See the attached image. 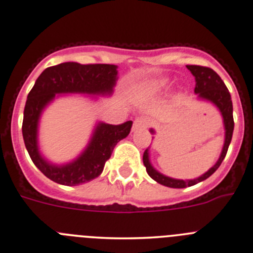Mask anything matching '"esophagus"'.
I'll return each instance as SVG.
<instances>
[{"label":"esophagus","mask_w":253,"mask_h":253,"mask_svg":"<svg viewBox=\"0 0 253 253\" xmlns=\"http://www.w3.org/2000/svg\"><path fill=\"white\" fill-rule=\"evenodd\" d=\"M149 119L146 117H140L136 118L134 121V124H132V131H136V130L141 129H147L149 126Z\"/></svg>","instance_id":"34e87169"}]
</instances>
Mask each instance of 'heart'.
<instances>
[{"label": "heart", "mask_w": 253, "mask_h": 253, "mask_svg": "<svg viewBox=\"0 0 253 253\" xmlns=\"http://www.w3.org/2000/svg\"><path fill=\"white\" fill-rule=\"evenodd\" d=\"M171 84V81L167 78H158L154 79V80H150L148 84H144L142 87L141 93L147 98H152V96L159 95L161 93L165 92Z\"/></svg>", "instance_id": "b5f03b06"}]
</instances>
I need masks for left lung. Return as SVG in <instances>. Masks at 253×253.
<instances>
[{
  "label": "left lung",
  "instance_id": "obj_1",
  "mask_svg": "<svg viewBox=\"0 0 253 253\" xmlns=\"http://www.w3.org/2000/svg\"><path fill=\"white\" fill-rule=\"evenodd\" d=\"M186 68L195 76V94H197L198 100L211 103L214 106L217 107L221 116H222L223 126H225V142H223V147L222 150H221L220 157H218L214 166L211 167L202 175L194 178V179H177V178L169 177V175H165L163 173H160L157 169H154V166L150 163L149 148H147L146 152L143 153V164L146 166L148 175L157 183L161 184V185L173 189H183L186 188V186H192L211 177L212 173L220 167L221 163H222L223 159L226 157L234 129L233 105H232L231 94H229L228 89H227L225 82L221 80L220 76L211 68L201 67V65H186ZM149 131L150 134L155 135V130L153 127Z\"/></svg>",
  "mask_w": 253,
  "mask_h": 253
}]
</instances>
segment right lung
Wrapping results in <instances>:
<instances>
[{
    "label": "right lung",
    "instance_id": "add662e5",
    "mask_svg": "<svg viewBox=\"0 0 253 253\" xmlns=\"http://www.w3.org/2000/svg\"><path fill=\"white\" fill-rule=\"evenodd\" d=\"M117 80V65L76 62L46 68L37 79L25 105L22 136L33 164L49 179L68 186L95 179L103 172L116 144L129 135L132 122L121 126L96 122L88 143L80 154L68 163L55 164L42 155L39 147V123L44 110L65 94H84L93 100H98V96H111Z\"/></svg>",
    "mask_w": 253,
    "mask_h": 253
}]
</instances>
